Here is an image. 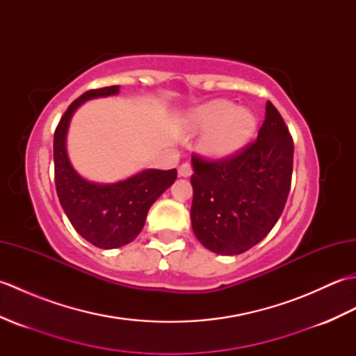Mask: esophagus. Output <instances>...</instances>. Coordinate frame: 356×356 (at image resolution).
<instances>
[{
	"label": "esophagus",
	"instance_id": "esophagus-1",
	"mask_svg": "<svg viewBox=\"0 0 356 356\" xmlns=\"http://www.w3.org/2000/svg\"><path fill=\"white\" fill-rule=\"evenodd\" d=\"M191 174H193V166L188 162H185V163L179 166V176L180 177H190Z\"/></svg>",
	"mask_w": 356,
	"mask_h": 356
}]
</instances>
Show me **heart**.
<instances>
[{
  "label": "heart",
  "instance_id": "1",
  "mask_svg": "<svg viewBox=\"0 0 356 356\" xmlns=\"http://www.w3.org/2000/svg\"><path fill=\"white\" fill-rule=\"evenodd\" d=\"M191 131H207L200 151L209 159L231 157L251 140L257 128L252 111L237 108L231 101L218 99L191 111L186 118Z\"/></svg>",
  "mask_w": 356,
  "mask_h": 356
}]
</instances>
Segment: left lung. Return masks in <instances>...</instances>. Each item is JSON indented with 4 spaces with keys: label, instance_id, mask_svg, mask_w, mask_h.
Listing matches in <instances>:
<instances>
[{
    "label": "left lung",
    "instance_id": "obj_1",
    "mask_svg": "<svg viewBox=\"0 0 356 356\" xmlns=\"http://www.w3.org/2000/svg\"><path fill=\"white\" fill-rule=\"evenodd\" d=\"M191 225L209 251L237 255L268 236L291 190L293 142L269 101L257 139L222 161L191 157Z\"/></svg>",
    "mask_w": 356,
    "mask_h": 356
}]
</instances>
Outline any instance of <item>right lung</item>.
I'll use <instances>...</instances> for the list:
<instances>
[{
  "instance_id": "add662e5",
  "label": "right lung",
  "mask_w": 356,
  "mask_h": 356,
  "mask_svg": "<svg viewBox=\"0 0 356 356\" xmlns=\"http://www.w3.org/2000/svg\"><path fill=\"white\" fill-rule=\"evenodd\" d=\"M119 93V86L88 90L70 104L53 138L56 193L73 228L90 243L115 249L139 236L149 207L177 177L176 170H143L116 184L88 182L74 171L67 156V131L79 105Z\"/></svg>"
}]
</instances>
